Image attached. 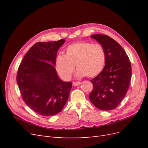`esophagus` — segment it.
Wrapping results in <instances>:
<instances>
[{
    "label": "esophagus",
    "mask_w": 148,
    "mask_h": 148,
    "mask_svg": "<svg viewBox=\"0 0 148 148\" xmlns=\"http://www.w3.org/2000/svg\"><path fill=\"white\" fill-rule=\"evenodd\" d=\"M80 84H81V82H73V85L74 86H78Z\"/></svg>",
    "instance_id": "34e87169"
}]
</instances>
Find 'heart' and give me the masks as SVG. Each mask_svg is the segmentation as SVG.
<instances>
[{"label": "heart", "mask_w": 148, "mask_h": 148, "mask_svg": "<svg viewBox=\"0 0 148 148\" xmlns=\"http://www.w3.org/2000/svg\"><path fill=\"white\" fill-rule=\"evenodd\" d=\"M105 62V52L101 45L80 41L67 47L65 56H58L55 66L60 77L69 80L74 73L75 65L78 70V77L86 75L92 78L101 72Z\"/></svg>", "instance_id": "1"}]
</instances>
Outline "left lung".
Segmentation results:
<instances>
[{"label":"left lung","mask_w":148,"mask_h":148,"mask_svg":"<svg viewBox=\"0 0 148 148\" xmlns=\"http://www.w3.org/2000/svg\"><path fill=\"white\" fill-rule=\"evenodd\" d=\"M91 37L102 45L106 62L101 72L90 80L94 86L89 99L100 110H113L128 91L132 78L130 61L122 47L114 39L99 34Z\"/></svg>","instance_id":"8db88e82"}]
</instances>
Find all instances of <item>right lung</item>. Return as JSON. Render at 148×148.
Here are the masks:
<instances>
[{"mask_svg":"<svg viewBox=\"0 0 148 148\" xmlns=\"http://www.w3.org/2000/svg\"><path fill=\"white\" fill-rule=\"evenodd\" d=\"M65 42L60 39L34 44L18 69L16 82L22 99L39 115H56L69 99L72 83L62 81L55 68L58 49Z\"/></svg>","mask_w":148,"mask_h":148,"instance_id":"add662e5","label":"right lung"}]
</instances>
